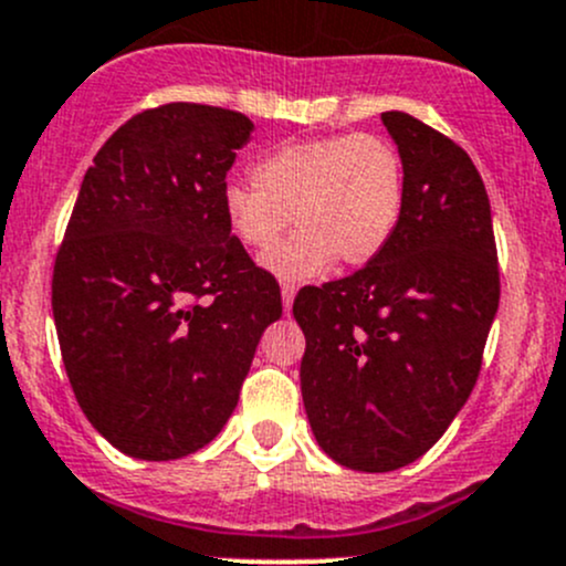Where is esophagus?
Segmentation results:
<instances>
[{"label":"esophagus","instance_id":"34e87169","mask_svg":"<svg viewBox=\"0 0 566 566\" xmlns=\"http://www.w3.org/2000/svg\"><path fill=\"white\" fill-rule=\"evenodd\" d=\"M293 298H295V284H293V282H284V284H282V304H284V312L293 310Z\"/></svg>","mask_w":566,"mask_h":566}]
</instances>
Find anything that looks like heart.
<instances>
[{
  "label": "heart",
  "instance_id": "obj_1",
  "mask_svg": "<svg viewBox=\"0 0 566 566\" xmlns=\"http://www.w3.org/2000/svg\"><path fill=\"white\" fill-rule=\"evenodd\" d=\"M254 182L221 191L227 227L247 249L265 251L290 221L301 227L265 254L279 279H312L339 260L361 268L384 254L405 205V167L378 134H331L287 142L256 158Z\"/></svg>",
  "mask_w": 566,
  "mask_h": 566
}]
</instances>
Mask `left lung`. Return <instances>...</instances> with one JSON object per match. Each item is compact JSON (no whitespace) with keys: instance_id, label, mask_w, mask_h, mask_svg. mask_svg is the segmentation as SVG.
I'll return each instance as SVG.
<instances>
[{"instance_id":"1","label":"left lung","mask_w":566,"mask_h":566,"mask_svg":"<svg viewBox=\"0 0 566 566\" xmlns=\"http://www.w3.org/2000/svg\"><path fill=\"white\" fill-rule=\"evenodd\" d=\"M405 167L384 254L295 295L306 336L301 394L319 449L353 471L419 460L471 397L501 282L490 199L460 145L384 112Z\"/></svg>"}]
</instances>
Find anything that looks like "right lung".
Here are the masks:
<instances>
[{
  "mask_svg": "<svg viewBox=\"0 0 566 566\" xmlns=\"http://www.w3.org/2000/svg\"><path fill=\"white\" fill-rule=\"evenodd\" d=\"M254 123L164 104L119 125L84 175L54 260L51 310L90 424L139 460L208 447L235 410L262 331L282 317L221 210Z\"/></svg>",
  "mask_w": 566,
  "mask_h": 566,
  "instance_id": "right-lung-1",
  "label": "right lung"
}]
</instances>
